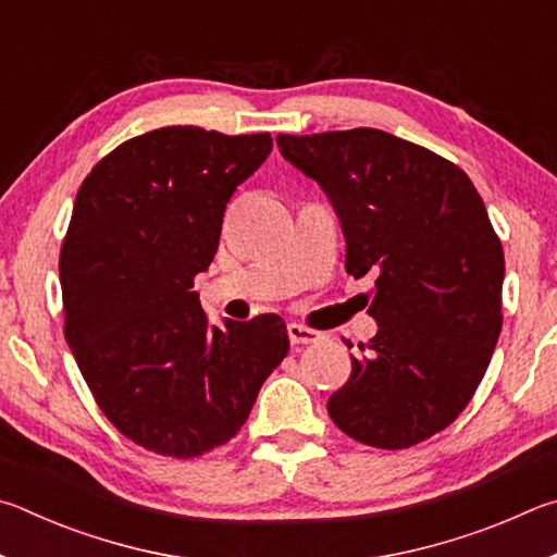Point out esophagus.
Segmentation results:
<instances>
[{"label":"esophagus","mask_w":557,"mask_h":557,"mask_svg":"<svg viewBox=\"0 0 557 557\" xmlns=\"http://www.w3.org/2000/svg\"><path fill=\"white\" fill-rule=\"evenodd\" d=\"M320 337H323V335H320L318 330H313V327H306L300 323H288L290 345H313V343H318Z\"/></svg>","instance_id":"obj_1"}]
</instances>
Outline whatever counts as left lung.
I'll use <instances>...</instances> for the list:
<instances>
[{"label":"left lung","instance_id":"obj_1","mask_svg":"<svg viewBox=\"0 0 557 557\" xmlns=\"http://www.w3.org/2000/svg\"><path fill=\"white\" fill-rule=\"evenodd\" d=\"M276 144L333 202L347 273L376 278L379 330L327 413L382 450L423 443L470 404L502 333L504 249L480 193L460 165L369 126Z\"/></svg>","mask_w":557,"mask_h":557}]
</instances>
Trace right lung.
I'll return each instance as SVG.
<instances>
[{
	"label": "right lung",
	"instance_id": "right-lung-1",
	"mask_svg": "<svg viewBox=\"0 0 557 557\" xmlns=\"http://www.w3.org/2000/svg\"><path fill=\"white\" fill-rule=\"evenodd\" d=\"M271 146L269 132L163 126L116 146L75 195L58 261L65 339L107 421L156 455L227 443L288 352L278 315L210 327L193 290Z\"/></svg>",
	"mask_w": 557,
	"mask_h": 557
}]
</instances>
